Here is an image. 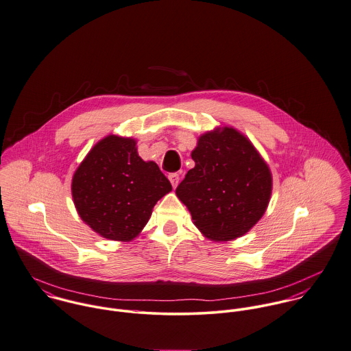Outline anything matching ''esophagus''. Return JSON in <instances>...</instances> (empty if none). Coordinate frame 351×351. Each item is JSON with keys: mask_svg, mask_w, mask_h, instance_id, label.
Wrapping results in <instances>:
<instances>
[{"mask_svg": "<svg viewBox=\"0 0 351 351\" xmlns=\"http://www.w3.org/2000/svg\"><path fill=\"white\" fill-rule=\"evenodd\" d=\"M168 179H169V182H171V184H172V187L175 189L176 186H178V183H179V173H176V172H173V173H169V176H168Z\"/></svg>", "mask_w": 351, "mask_h": 351, "instance_id": "1", "label": "esophagus"}]
</instances>
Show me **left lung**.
Masks as SVG:
<instances>
[{
  "mask_svg": "<svg viewBox=\"0 0 351 351\" xmlns=\"http://www.w3.org/2000/svg\"><path fill=\"white\" fill-rule=\"evenodd\" d=\"M195 167L176 189L195 226L214 241L247 233L264 215L272 193L268 165L233 128L200 136Z\"/></svg>",
  "mask_w": 351,
  "mask_h": 351,
  "instance_id": "obj_1",
  "label": "left lung"
}]
</instances>
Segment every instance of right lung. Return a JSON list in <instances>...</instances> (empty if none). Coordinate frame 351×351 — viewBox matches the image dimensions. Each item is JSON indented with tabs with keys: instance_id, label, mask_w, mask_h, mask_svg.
Masks as SVG:
<instances>
[{
	"instance_id": "right-lung-1",
	"label": "right lung",
	"mask_w": 351,
	"mask_h": 351,
	"mask_svg": "<svg viewBox=\"0 0 351 351\" xmlns=\"http://www.w3.org/2000/svg\"><path fill=\"white\" fill-rule=\"evenodd\" d=\"M71 190L79 217L95 233L130 241L172 186L156 162L138 156L134 140L108 136L82 161Z\"/></svg>"
}]
</instances>
